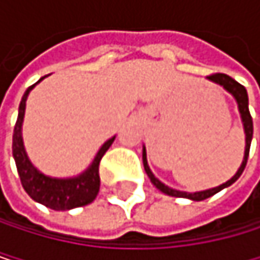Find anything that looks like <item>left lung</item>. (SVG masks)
Here are the masks:
<instances>
[{
    "instance_id": "8db88e82",
    "label": "left lung",
    "mask_w": 260,
    "mask_h": 260,
    "mask_svg": "<svg viewBox=\"0 0 260 260\" xmlns=\"http://www.w3.org/2000/svg\"><path fill=\"white\" fill-rule=\"evenodd\" d=\"M211 81L223 85L229 93H233L234 98L237 100V104H239V111H240V115H242V121H243V127H245V136H246V146H245V157H243V162L239 168V172L229 179L228 182L215 187V188H209V190H204V192H195V193H187V192H179V190H175V188H170L168 185L162 184L157 178H154V175L151 173V170L148 167V162H146V151L143 148V167H145V172L148 175V178L151 179V182L159 188L160 192L170 195V197H179V198H190L193 201H203L209 197H212L215 193H218L220 190H223L224 187H229L231 184H234L240 175L243 173V170L246 167V160H248V154H249V146H251V139H253V118H251V114H249V109H248V93H246V88L239 84L236 79H233L231 76H228L224 73H214V75H209L207 76Z\"/></svg>"
}]
</instances>
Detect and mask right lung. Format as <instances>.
Segmentation results:
<instances>
[{
	"label": "right lung",
	"mask_w": 260,
	"mask_h": 260,
	"mask_svg": "<svg viewBox=\"0 0 260 260\" xmlns=\"http://www.w3.org/2000/svg\"><path fill=\"white\" fill-rule=\"evenodd\" d=\"M34 85L27 87V90L24 92L21 98V103L18 107V118H17V123L14 127V136H12V153H14V159L17 164L21 185L26 190V193L34 201L42 203L43 206L54 209V211H68V209L90 204L100 192V162L109 149V146L114 143L115 137L109 139L101 146L90 168L81 176L72 178V179H53V178L42 175L40 172H37V168H34L32 164L29 162L24 153L23 139H21V123L24 117L26 98L29 92L34 88Z\"/></svg>",
	"instance_id": "add662e5"
}]
</instances>
